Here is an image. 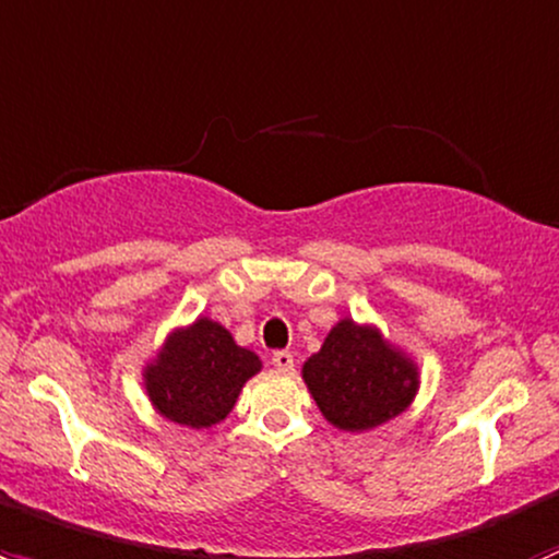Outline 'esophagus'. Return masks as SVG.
Instances as JSON below:
<instances>
[{"mask_svg":"<svg viewBox=\"0 0 559 559\" xmlns=\"http://www.w3.org/2000/svg\"><path fill=\"white\" fill-rule=\"evenodd\" d=\"M273 365L281 373H292V370H295V357H292V352H275Z\"/></svg>","mask_w":559,"mask_h":559,"instance_id":"1","label":"esophagus"}]
</instances>
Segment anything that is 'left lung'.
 Returning a JSON list of instances; mask_svg holds the SVG:
<instances>
[{"label":"left lung","mask_w":559,"mask_h":559,"mask_svg":"<svg viewBox=\"0 0 559 559\" xmlns=\"http://www.w3.org/2000/svg\"><path fill=\"white\" fill-rule=\"evenodd\" d=\"M302 379L326 421L348 432L373 430L403 414L419 386L414 362L376 326L337 321L324 346L302 365Z\"/></svg>","instance_id":"obj_1"}]
</instances>
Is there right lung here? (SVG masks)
Instances as JSON below:
<instances>
[{"label": "right lung", "instance_id": "right-lung-1", "mask_svg": "<svg viewBox=\"0 0 559 559\" xmlns=\"http://www.w3.org/2000/svg\"><path fill=\"white\" fill-rule=\"evenodd\" d=\"M262 362L222 324L197 319L178 330L145 368V389L162 416L186 427H211L233 411L240 389Z\"/></svg>", "mask_w": 559, "mask_h": 559}]
</instances>
